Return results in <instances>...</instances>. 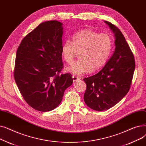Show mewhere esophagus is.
Masks as SVG:
<instances>
[{
    "label": "esophagus",
    "instance_id": "1",
    "mask_svg": "<svg viewBox=\"0 0 146 146\" xmlns=\"http://www.w3.org/2000/svg\"><path fill=\"white\" fill-rule=\"evenodd\" d=\"M72 79H73V82H77L78 80H80V78L78 76H72Z\"/></svg>",
    "mask_w": 146,
    "mask_h": 146
}]
</instances>
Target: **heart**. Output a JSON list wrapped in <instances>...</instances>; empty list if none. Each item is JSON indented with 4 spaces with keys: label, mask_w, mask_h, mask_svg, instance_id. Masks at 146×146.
Returning a JSON list of instances; mask_svg holds the SVG:
<instances>
[{
    "label": "heart",
    "mask_w": 146,
    "mask_h": 146,
    "mask_svg": "<svg viewBox=\"0 0 146 146\" xmlns=\"http://www.w3.org/2000/svg\"><path fill=\"white\" fill-rule=\"evenodd\" d=\"M112 41L108 34H99L92 30L83 29L66 40L61 47V56L67 64L73 63L80 54V59L66 70L74 75H82L96 71L106 63L111 55Z\"/></svg>",
    "instance_id": "obj_1"
}]
</instances>
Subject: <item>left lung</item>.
Wrapping results in <instances>:
<instances>
[{"mask_svg": "<svg viewBox=\"0 0 146 146\" xmlns=\"http://www.w3.org/2000/svg\"><path fill=\"white\" fill-rule=\"evenodd\" d=\"M115 36V49L102 70L83 79L86 84L84 94L86 104L95 111L111 108L123 98L131 87L135 67L133 53L118 28L105 21Z\"/></svg>", "mask_w": 146, "mask_h": 146, "instance_id": "left-lung-1", "label": "left lung"}]
</instances>
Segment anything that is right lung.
<instances>
[{
  "label": "right lung",
  "instance_id": "add662e5",
  "mask_svg": "<svg viewBox=\"0 0 146 146\" xmlns=\"http://www.w3.org/2000/svg\"><path fill=\"white\" fill-rule=\"evenodd\" d=\"M57 21L44 22L23 38L17 49L14 79L22 97L33 108H56L73 83L70 73H61L63 28Z\"/></svg>",
  "mask_w": 146,
  "mask_h": 146
}]
</instances>
